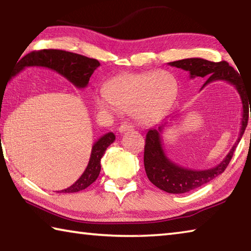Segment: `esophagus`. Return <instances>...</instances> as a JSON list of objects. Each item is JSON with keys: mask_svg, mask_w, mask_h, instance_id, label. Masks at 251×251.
Masks as SVG:
<instances>
[{"mask_svg": "<svg viewBox=\"0 0 251 251\" xmlns=\"http://www.w3.org/2000/svg\"><path fill=\"white\" fill-rule=\"evenodd\" d=\"M118 130H120V133H125V131H128V130H133V125L128 124V123H123V124L120 125L118 127Z\"/></svg>", "mask_w": 251, "mask_h": 251, "instance_id": "obj_1", "label": "esophagus"}]
</instances>
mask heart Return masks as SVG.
Returning a JSON list of instances; mask_svg holds the SVG:
<instances>
[{"label": "heart", "instance_id": "heart-1", "mask_svg": "<svg viewBox=\"0 0 251 251\" xmlns=\"http://www.w3.org/2000/svg\"><path fill=\"white\" fill-rule=\"evenodd\" d=\"M176 80L167 72L127 73L115 76L96 97L97 107L115 112L134 108L136 120L151 124L163 115L175 99Z\"/></svg>", "mask_w": 251, "mask_h": 251}]
</instances>
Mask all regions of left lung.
Instances as JSON below:
<instances>
[{
  "label": "left lung",
  "instance_id": "8db88e82",
  "mask_svg": "<svg viewBox=\"0 0 251 251\" xmlns=\"http://www.w3.org/2000/svg\"><path fill=\"white\" fill-rule=\"evenodd\" d=\"M168 65L189 72L190 78L206 77L208 76L203 88L215 80H226L235 86L243 103V118H241L240 133L235 145L232 146L228 155L217 166L206 171H194L179 166L172 161L165 154L161 144V134L167 123L164 122L155 128H151L146 134L145 148H144V166L146 175L156 187L169 194H184L202 186L223 174L231 160L233 151L239 144L248 124L249 107L251 117V93L246 88L239 73L226 61L218 63L207 61L203 58H185L180 61L168 63Z\"/></svg>",
  "mask_w": 251,
  "mask_h": 251
}]
</instances>
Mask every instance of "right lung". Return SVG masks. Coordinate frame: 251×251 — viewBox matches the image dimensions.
Wrapping results in <instances>:
<instances>
[{
    "label": "right lung",
    "mask_w": 251,
    "mask_h": 251,
    "mask_svg": "<svg viewBox=\"0 0 251 251\" xmlns=\"http://www.w3.org/2000/svg\"><path fill=\"white\" fill-rule=\"evenodd\" d=\"M18 64V70L11 75L10 79L18 75L25 67L42 66L57 72L58 74L64 76L77 88L86 87L92 74L100 65V62L95 58H90L83 56V55L61 50H37V52L28 53L21 59ZM114 141H115L114 133H107L99 138V141L95 142L92 147L90 161H88L87 167L82 174V176L69 188L58 190L56 193H77L92 185L100 175L101 157L105 154L107 147L114 143Z\"/></svg>",
    "instance_id": "right-lung-1"
}]
</instances>
